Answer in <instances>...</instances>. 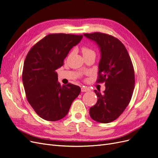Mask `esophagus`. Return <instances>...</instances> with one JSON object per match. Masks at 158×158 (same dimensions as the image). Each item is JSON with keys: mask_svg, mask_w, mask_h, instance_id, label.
I'll list each match as a JSON object with an SVG mask.
<instances>
[{"mask_svg": "<svg viewBox=\"0 0 158 158\" xmlns=\"http://www.w3.org/2000/svg\"><path fill=\"white\" fill-rule=\"evenodd\" d=\"M81 91H82V92H88L89 91V89L86 87H82V88H81Z\"/></svg>", "mask_w": 158, "mask_h": 158, "instance_id": "1", "label": "esophagus"}]
</instances>
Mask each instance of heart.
Here are the masks:
<instances>
[{
  "label": "heart",
  "mask_w": 158,
  "mask_h": 158,
  "mask_svg": "<svg viewBox=\"0 0 158 158\" xmlns=\"http://www.w3.org/2000/svg\"><path fill=\"white\" fill-rule=\"evenodd\" d=\"M82 52L83 54V56H86L89 55H95V52L92 49H90L89 47L86 46H83L82 47Z\"/></svg>",
  "instance_id": "1"
}]
</instances>
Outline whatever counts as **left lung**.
I'll return each mask as SVG.
<instances>
[{
	"label": "left lung",
	"mask_w": 158,
	"mask_h": 158,
	"mask_svg": "<svg viewBox=\"0 0 158 158\" xmlns=\"http://www.w3.org/2000/svg\"><path fill=\"white\" fill-rule=\"evenodd\" d=\"M84 35L99 47L102 57L96 82L106 85L102 94L94 90L98 99L89 108V115L98 123H111L123 113L132 98L135 84L132 60L126 47L117 38L100 32Z\"/></svg>",
	"instance_id": "1"
}]
</instances>
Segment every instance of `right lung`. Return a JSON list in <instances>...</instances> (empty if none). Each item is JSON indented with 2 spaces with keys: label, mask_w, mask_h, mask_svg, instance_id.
Returning a JSON list of instances; mask_svg holds the SVG:
<instances>
[{
  "label": "right lung",
  "mask_w": 158,
  "mask_h": 158,
  "mask_svg": "<svg viewBox=\"0 0 158 158\" xmlns=\"http://www.w3.org/2000/svg\"><path fill=\"white\" fill-rule=\"evenodd\" d=\"M82 35L51 33L33 45L26 57L22 81L26 98L35 112L46 121H56L67 114L81 89L69 83L61 86L56 72Z\"/></svg>",
  "instance_id": "right-lung-1"
}]
</instances>
